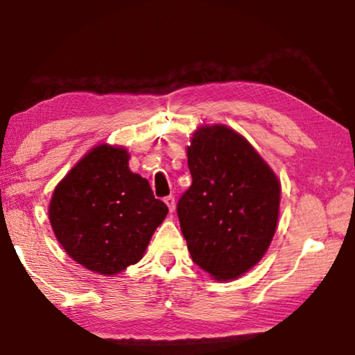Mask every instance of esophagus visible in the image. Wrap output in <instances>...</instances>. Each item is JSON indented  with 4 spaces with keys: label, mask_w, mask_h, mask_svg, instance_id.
I'll return each mask as SVG.
<instances>
[{
    "label": "esophagus",
    "mask_w": 355,
    "mask_h": 355,
    "mask_svg": "<svg viewBox=\"0 0 355 355\" xmlns=\"http://www.w3.org/2000/svg\"><path fill=\"white\" fill-rule=\"evenodd\" d=\"M164 203H166V205H168L169 211H174V208H176V200H174L173 196L164 197Z\"/></svg>",
    "instance_id": "obj_1"
}]
</instances>
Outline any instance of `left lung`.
Returning <instances> with one entry per match:
<instances>
[{
    "label": "left lung",
    "mask_w": 355,
    "mask_h": 355,
    "mask_svg": "<svg viewBox=\"0 0 355 355\" xmlns=\"http://www.w3.org/2000/svg\"><path fill=\"white\" fill-rule=\"evenodd\" d=\"M192 184L178 216L192 261L218 281L255 266L273 239L281 186L255 148L223 124L202 125L187 147Z\"/></svg>",
    "instance_id": "8db88e82"
}]
</instances>
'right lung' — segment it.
<instances>
[{"instance_id":"add662e5","label":"right lung","mask_w":355,"mask_h":355,"mask_svg":"<svg viewBox=\"0 0 355 355\" xmlns=\"http://www.w3.org/2000/svg\"><path fill=\"white\" fill-rule=\"evenodd\" d=\"M48 215L71 259L110 276L142 259L168 207L147 179L130 171L128 150L103 144L58 184Z\"/></svg>"}]
</instances>
